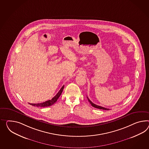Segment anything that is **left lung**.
Listing matches in <instances>:
<instances>
[{"label": "left lung", "instance_id": "1", "mask_svg": "<svg viewBox=\"0 0 149 149\" xmlns=\"http://www.w3.org/2000/svg\"><path fill=\"white\" fill-rule=\"evenodd\" d=\"M87 98H88V102H89L90 103V104H91V105L92 106V107H95V108H97V109H102V110H110L109 109H107V108L104 107H100V106H99V105H97L95 104L94 103H92L90 99H88V97H87Z\"/></svg>", "mask_w": 149, "mask_h": 149}]
</instances>
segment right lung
<instances>
[{"mask_svg": "<svg viewBox=\"0 0 149 149\" xmlns=\"http://www.w3.org/2000/svg\"><path fill=\"white\" fill-rule=\"evenodd\" d=\"M64 88V85H63V86L61 87V90L58 92L57 94L55 95L54 98H52V99H51V100H49L46 101V102H43V103H38V104L29 103V104H30V105H32V106H34V107H47L51 106L52 105L54 104V103H55L57 102V100L59 98V97H60V95H61V93H62V92H63Z\"/></svg>", "mask_w": 149, "mask_h": 149, "instance_id": "1", "label": "right lung"}]
</instances>
